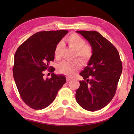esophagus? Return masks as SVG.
<instances>
[{
    "label": "esophagus",
    "mask_w": 134,
    "mask_h": 134,
    "mask_svg": "<svg viewBox=\"0 0 134 134\" xmlns=\"http://www.w3.org/2000/svg\"><path fill=\"white\" fill-rule=\"evenodd\" d=\"M66 80H67V81H70L71 80V79L69 77H67L66 78Z\"/></svg>",
    "instance_id": "34e87169"
}]
</instances>
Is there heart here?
<instances>
[{
	"mask_svg": "<svg viewBox=\"0 0 134 134\" xmlns=\"http://www.w3.org/2000/svg\"><path fill=\"white\" fill-rule=\"evenodd\" d=\"M66 42L70 47L76 51V56L83 63H86L92 56V49L89 45L85 44V41L82 37L76 34H72L66 39ZM62 44L61 42L56 45L54 50V56L57 60L62 57ZM81 63L79 60L71 62H63L58 66L59 72L68 76H74L80 70Z\"/></svg>",
	"mask_w": 134,
	"mask_h": 134,
	"instance_id": "1",
	"label": "heart"
}]
</instances>
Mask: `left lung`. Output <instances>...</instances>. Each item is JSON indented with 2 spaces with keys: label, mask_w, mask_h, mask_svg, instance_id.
Here are the masks:
<instances>
[{
  "label": "left lung",
  "mask_w": 134,
  "mask_h": 134,
  "mask_svg": "<svg viewBox=\"0 0 134 134\" xmlns=\"http://www.w3.org/2000/svg\"><path fill=\"white\" fill-rule=\"evenodd\" d=\"M90 43L92 56L80 73L83 81L76 90L77 102L85 109L100 110L112 100L122 71L116 48L97 31H79Z\"/></svg>",
  "instance_id": "1"
}]
</instances>
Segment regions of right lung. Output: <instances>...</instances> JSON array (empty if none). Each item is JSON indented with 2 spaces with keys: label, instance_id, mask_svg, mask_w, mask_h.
<instances>
[{
  "label": "right lung",
  "instance_id": "1",
  "mask_svg": "<svg viewBox=\"0 0 134 134\" xmlns=\"http://www.w3.org/2000/svg\"><path fill=\"white\" fill-rule=\"evenodd\" d=\"M68 32L65 30L38 32L16 51L13 78L22 99L34 109H43L50 105L66 82L64 76L54 72L50 79H44L43 76L45 70H55L49 63L54 60L56 45Z\"/></svg>",
  "mask_w": 134,
  "mask_h": 134
}]
</instances>
